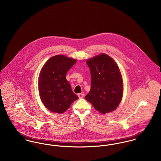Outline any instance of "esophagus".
<instances>
[{
	"instance_id": "obj_1",
	"label": "esophagus",
	"mask_w": 161,
	"mask_h": 161,
	"mask_svg": "<svg viewBox=\"0 0 161 161\" xmlns=\"http://www.w3.org/2000/svg\"><path fill=\"white\" fill-rule=\"evenodd\" d=\"M77 95H78L79 98H82L84 97V93H78Z\"/></svg>"
}]
</instances>
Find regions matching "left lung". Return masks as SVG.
Wrapping results in <instances>:
<instances>
[{
	"label": "left lung",
	"instance_id": "1",
	"mask_svg": "<svg viewBox=\"0 0 161 161\" xmlns=\"http://www.w3.org/2000/svg\"><path fill=\"white\" fill-rule=\"evenodd\" d=\"M91 75V86L86 99L102 114L115 110L123 96V80L115 61L101 54L87 61Z\"/></svg>",
	"mask_w": 161,
	"mask_h": 161
}]
</instances>
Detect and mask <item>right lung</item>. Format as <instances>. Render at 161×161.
<instances>
[{
	"mask_svg": "<svg viewBox=\"0 0 161 161\" xmlns=\"http://www.w3.org/2000/svg\"><path fill=\"white\" fill-rule=\"evenodd\" d=\"M76 60L63 55L50 58L41 70L38 88L41 100L50 111L63 114L78 97L72 92L66 74Z\"/></svg>",
	"mask_w": 161,
	"mask_h": 161,
	"instance_id": "right-lung-1",
	"label": "right lung"
}]
</instances>
